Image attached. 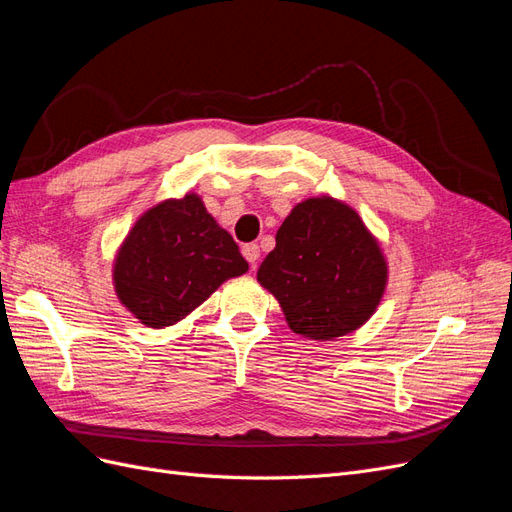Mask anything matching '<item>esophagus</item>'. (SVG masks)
I'll return each mask as SVG.
<instances>
[{
  "label": "esophagus",
  "instance_id": "obj_1",
  "mask_svg": "<svg viewBox=\"0 0 512 512\" xmlns=\"http://www.w3.org/2000/svg\"><path fill=\"white\" fill-rule=\"evenodd\" d=\"M243 256H245V260L250 262V265L254 267L256 262H258V258H260V247L256 245V243H247V245H243Z\"/></svg>",
  "mask_w": 512,
  "mask_h": 512
}]
</instances>
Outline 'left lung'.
I'll list each match as a JSON object with an SVG mask.
<instances>
[{"label":"left lung","mask_w":512,"mask_h":512,"mask_svg":"<svg viewBox=\"0 0 512 512\" xmlns=\"http://www.w3.org/2000/svg\"><path fill=\"white\" fill-rule=\"evenodd\" d=\"M386 275L384 254L359 213L320 196L290 211L256 277L280 301L294 333L327 342L371 318Z\"/></svg>","instance_id":"left-lung-1"}]
</instances>
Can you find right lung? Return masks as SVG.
Returning <instances> with one entry per match:
<instances>
[{
    "label": "right lung",
    "instance_id": "right-lung-1",
    "mask_svg": "<svg viewBox=\"0 0 512 512\" xmlns=\"http://www.w3.org/2000/svg\"><path fill=\"white\" fill-rule=\"evenodd\" d=\"M247 262L196 194L145 211L121 243L113 282L119 301L151 329L179 322Z\"/></svg>",
    "mask_w": 512,
    "mask_h": 512
}]
</instances>
